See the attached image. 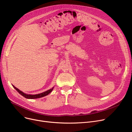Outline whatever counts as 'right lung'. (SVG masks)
<instances>
[{"label": "right lung", "mask_w": 132, "mask_h": 132, "mask_svg": "<svg viewBox=\"0 0 132 132\" xmlns=\"http://www.w3.org/2000/svg\"><path fill=\"white\" fill-rule=\"evenodd\" d=\"M13 87L16 89V90L18 92L21 94L22 96H23L24 97H25V98L27 99H37V98H42V97H44L45 96L47 95L48 94H50L51 92L52 91V90L53 89V87H52L51 89H48V90H46L43 93H40V94H34V95H32V94H27L26 93H24V92H22V91L20 90L19 89H18L17 88H16L14 86L12 85Z\"/></svg>", "instance_id": "1"}]
</instances>
